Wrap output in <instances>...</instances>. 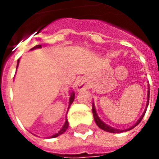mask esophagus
Returning a JSON list of instances; mask_svg holds the SVG:
<instances>
[{
    "instance_id": "esophagus-1",
    "label": "esophagus",
    "mask_w": 159,
    "mask_h": 159,
    "mask_svg": "<svg viewBox=\"0 0 159 159\" xmlns=\"http://www.w3.org/2000/svg\"><path fill=\"white\" fill-rule=\"evenodd\" d=\"M75 86H76V89L77 90H81L83 89H85L87 86V83L86 81L83 79V78H78V79L76 81V84H75Z\"/></svg>"
}]
</instances>
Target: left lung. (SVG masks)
<instances>
[{
  "mask_svg": "<svg viewBox=\"0 0 159 159\" xmlns=\"http://www.w3.org/2000/svg\"><path fill=\"white\" fill-rule=\"evenodd\" d=\"M149 96H150V89L148 90V93H147V107H148V104H149ZM92 111H93V118H94L95 123H96V124L98 125V127H99V128H100L101 129L105 130V131H107V132H110V133H122V132H123V131H128V130L132 129H134V127L137 126V125H138V124L140 123V121L142 120V118L144 117V115H145L146 111H147V108L145 109L143 114H142V115H141V117H140V119L137 121L136 123H135V124H134V126H132L131 128H129V129H124V130H120V129H113V128H111V127L108 126V125H107V124H106V123H104L103 122H102V121L100 119V117H98V115H97V113H96V111H95V107H94V105H93V107H92Z\"/></svg>",
  "mask_w": 159,
  "mask_h": 159,
  "instance_id": "1",
  "label": "left lung"
}]
</instances>
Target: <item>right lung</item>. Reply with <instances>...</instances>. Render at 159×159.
<instances>
[{"label": "right lung", "mask_w": 159, "mask_h": 159, "mask_svg": "<svg viewBox=\"0 0 159 159\" xmlns=\"http://www.w3.org/2000/svg\"><path fill=\"white\" fill-rule=\"evenodd\" d=\"M42 48V46L36 45V46H35L34 48H32L30 49V50H34V49H36V48ZM19 59L18 60V65H17V67H18V66H19ZM74 99H75V93L72 92V93H70V103H69V107H68V108H70V105L72 104ZM68 126H69V123H68V121H67V119H66V123H65V124H64V126L62 127V129L59 130L58 133H56L55 134L52 135V136H51V138H55V137L59 136V135H60V134H62L64 133V132H66V130L68 129Z\"/></svg>", "instance_id": "add662e5"}]
</instances>
